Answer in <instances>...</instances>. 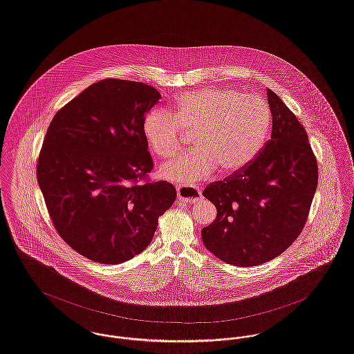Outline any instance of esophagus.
I'll return each instance as SVG.
<instances>
[{
	"label": "esophagus",
	"mask_w": 354,
	"mask_h": 354,
	"mask_svg": "<svg viewBox=\"0 0 354 354\" xmlns=\"http://www.w3.org/2000/svg\"><path fill=\"white\" fill-rule=\"evenodd\" d=\"M178 200L182 203H196L201 198V189L194 185H179L176 187Z\"/></svg>",
	"instance_id": "obj_1"
}]
</instances>
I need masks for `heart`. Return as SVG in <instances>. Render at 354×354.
<instances>
[{
  "label": "heart",
  "mask_w": 354,
  "mask_h": 354,
  "mask_svg": "<svg viewBox=\"0 0 354 354\" xmlns=\"http://www.w3.org/2000/svg\"><path fill=\"white\" fill-rule=\"evenodd\" d=\"M271 127L266 100L232 88H205L180 95L174 113L153 111L142 129L150 150L159 158L178 153L182 131L194 134L192 151L159 169L171 182L194 184L208 178L216 166L230 174L248 166L263 147Z\"/></svg>",
  "instance_id": "obj_1"
}]
</instances>
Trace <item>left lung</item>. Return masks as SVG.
<instances>
[{
    "mask_svg": "<svg viewBox=\"0 0 354 354\" xmlns=\"http://www.w3.org/2000/svg\"><path fill=\"white\" fill-rule=\"evenodd\" d=\"M268 101L271 140L248 166L203 191L217 209L212 224L201 230L203 242L233 266L269 262L291 246L317 187V162L306 129L271 89Z\"/></svg>",
    "mask_w": 354,
    "mask_h": 354,
    "instance_id": "8db88e82",
    "label": "left lung"
}]
</instances>
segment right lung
Masks as SVG:
<instances>
[{
  "label": "right lung",
  "mask_w": 354,
  "mask_h": 354,
  "mask_svg": "<svg viewBox=\"0 0 354 354\" xmlns=\"http://www.w3.org/2000/svg\"><path fill=\"white\" fill-rule=\"evenodd\" d=\"M159 99L151 85L104 79L47 129L37 163L44 203L59 236L91 261L140 254L176 198L172 184L147 179L154 163L142 124Z\"/></svg>",
  "instance_id": "right-lung-1"
}]
</instances>
